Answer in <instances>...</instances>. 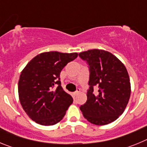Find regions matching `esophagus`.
Masks as SVG:
<instances>
[{"instance_id":"obj_1","label":"esophagus","mask_w":147,"mask_h":147,"mask_svg":"<svg viewBox=\"0 0 147 147\" xmlns=\"http://www.w3.org/2000/svg\"><path fill=\"white\" fill-rule=\"evenodd\" d=\"M80 93V88H78L77 90H76V92H74V93H73V95H74V96H77V95L79 94V93Z\"/></svg>"}]
</instances>
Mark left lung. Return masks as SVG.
Wrapping results in <instances>:
<instances>
[{
  "label": "left lung",
  "instance_id": "8db88e82",
  "mask_svg": "<svg viewBox=\"0 0 147 147\" xmlns=\"http://www.w3.org/2000/svg\"><path fill=\"white\" fill-rule=\"evenodd\" d=\"M90 69L87 102L80 107L83 116L91 124L105 125L124 113L131 93L129 76L125 65L115 55L102 49L79 54ZM99 88L97 94L93 87Z\"/></svg>",
  "mask_w": 147,
  "mask_h": 147
}]
</instances>
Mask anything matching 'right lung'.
Returning a JSON list of instances; mask_svg holds the SVG:
<instances>
[{
  "label": "right lung",
  "instance_id": "obj_1",
  "mask_svg": "<svg viewBox=\"0 0 147 147\" xmlns=\"http://www.w3.org/2000/svg\"><path fill=\"white\" fill-rule=\"evenodd\" d=\"M77 56V53H41L30 60L21 71L18 81L20 105L36 123L54 125L64 117L74 99L62 89L59 74ZM55 84L58 86L54 89Z\"/></svg>",
  "mask_w": 147,
  "mask_h": 147
}]
</instances>
